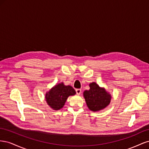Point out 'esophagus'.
Returning a JSON list of instances; mask_svg holds the SVG:
<instances>
[{
	"label": "esophagus",
	"mask_w": 149,
	"mask_h": 149,
	"mask_svg": "<svg viewBox=\"0 0 149 149\" xmlns=\"http://www.w3.org/2000/svg\"><path fill=\"white\" fill-rule=\"evenodd\" d=\"M76 94H78V95H79L81 93V89H76Z\"/></svg>",
	"instance_id": "1"
}]
</instances>
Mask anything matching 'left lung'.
<instances>
[{
	"instance_id": "obj_1",
	"label": "left lung",
	"mask_w": 149,
	"mask_h": 149,
	"mask_svg": "<svg viewBox=\"0 0 149 149\" xmlns=\"http://www.w3.org/2000/svg\"><path fill=\"white\" fill-rule=\"evenodd\" d=\"M90 89L86 90L83 96L89 109L92 111H98L104 109L109 104L111 94L104 88H100L96 83L89 84Z\"/></svg>"
}]
</instances>
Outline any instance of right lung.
<instances>
[{"instance_id":"1","label":"right lung","mask_w":149,"mask_h":149,"mask_svg":"<svg viewBox=\"0 0 149 149\" xmlns=\"http://www.w3.org/2000/svg\"><path fill=\"white\" fill-rule=\"evenodd\" d=\"M76 94L75 90L71 86L59 83L52 88L45 94L46 101L53 110H59L64 106L67 98Z\"/></svg>"}]
</instances>
